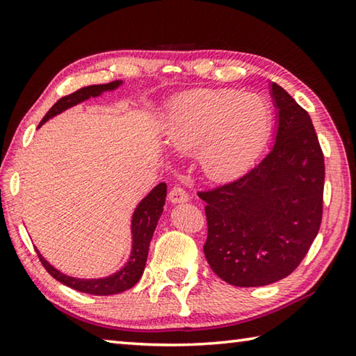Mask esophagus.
I'll list each match as a JSON object with an SVG mask.
<instances>
[{"label": "esophagus", "instance_id": "1", "mask_svg": "<svg viewBox=\"0 0 356 356\" xmlns=\"http://www.w3.org/2000/svg\"><path fill=\"white\" fill-rule=\"evenodd\" d=\"M170 201L172 204H179V202H185L188 201V193H186L182 186H172L171 191H170Z\"/></svg>", "mask_w": 356, "mask_h": 356}]
</instances>
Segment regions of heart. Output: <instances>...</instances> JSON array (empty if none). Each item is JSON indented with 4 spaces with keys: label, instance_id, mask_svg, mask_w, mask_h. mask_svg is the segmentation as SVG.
I'll use <instances>...</instances> for the list:
<instances>
[{
    "label": "heart",
    "instance_id": "heart-1",
    "mask_svg": "<svg viewBox=\"0 0 356 356\" xmlns=\"http://www.w3.org/2000/svg\"><path fill=\"white\" fill-rule=\"evenodd\" d=\"M272 113L265 100L236 89H202L172 105L165 135L177 150L200 149L209 177L231 179L250 166L267 140Z\"/></svg>",
    "mask_w": 356,
    "mask_h": 356
}]
</instances>
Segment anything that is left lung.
Here are the masks:
<instances>
[{"label": "left lung", "instance_id": "left-lung-1", "mask_svg": "<svg viewBox=\"0 0 356 356\" xmlns=\"http://www.w3.org/2000/svg\"><path fill=\"white\" fill-rule=\"evenodd\" d=\"M275 146L242 176L197 191L206 202L204 254L222 281L267 286L291 275L318 232L323 212V152L308 111L280 84Z\"/></svg>", "mask_w": 356, "mask_h": 356}]
</instances>
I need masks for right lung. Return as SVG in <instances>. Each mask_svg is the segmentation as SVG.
I'll return each mask as SVG.
<instances>
[{"mask_svg": "<svg viewBox=\"0 0 356 356\" xmlns=\"http://www.w3.org/2000/svg\"><path fill=\"white\" fill-rule=\"evenodd\" d=\"M122 81H111L106 84H92V86H86L78 89V91L72 92L69 95L59 99L55 105H53L48 113L40 120L39 127L42 124H45L48 119L56 116V114L63 113L67 108L80 104L83 100H88L89 97H97L104 91H111L116 89ZM166 201V184L161 182L155 186V188L149 193L140 202V206L136 207L134 218H131V234H134V246H131V254L129 262L111 276L100 280H76L72 276L63 275L58 272L56 268H53L44 257L39 254V259L45 270L50 273L53 278L58 280L63 284L75 289L78 292L91 293V295H113L127 291V289L134 287L138 281H140L141 275L144 272L147 261V252H149V243L150 238L154 236V231L156 227V222L160 220V215L163 212V206Z\"/></svg>", "mask_w": 356, "mask_h": 356, "instance_id": "add662e5", "label": "right lung"}]
</instances>
